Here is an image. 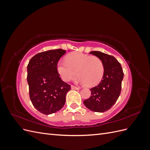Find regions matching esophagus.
Returning a JSON list of instances; mask_svg holds the SVG:
<instances>
[{
    "instance_id": "esophagus-1",
    "label": "esophagus",
    "mask_w": 150,
    "mask_h": 150,
    "mask_svg": "<svg viewBox=\"0 0 150 150\" xmlns=\"http://www.w3.org/2000/svg\"><path fill=\"white\" fill-rule=\"evenodd\" d=\"M71 88H72V89H80V88H79V87H76V86H73V85L71 86Z\"/></svg>"
}]
</instances>
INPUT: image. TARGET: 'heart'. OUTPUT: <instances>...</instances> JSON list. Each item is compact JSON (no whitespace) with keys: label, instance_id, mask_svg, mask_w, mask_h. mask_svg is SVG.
<instances>
[{"label":"heart","instance_id":"obj_1","mask_svg":"<svg viewBox=\"0 0 150 150\" xmlns=\"http://www.w3.org/2000/svg\"><path fill=\"white\" fill-rule=\"evenodd\" d=\"M58 73L63 81H70L78 76L81 83L88 86H96L102 79L104 66L100 58L78 52H72L66 57V62L57 64Z\"/></svg>","mask_w":150,"mask_h":150}]
</instances>
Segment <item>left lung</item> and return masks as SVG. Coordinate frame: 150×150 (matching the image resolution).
<instances>
[{"label": "left lung", "mask_w": 150, "mask_h": 150, "mask_svg": "<svg viewBox=\"0 0 150 150\" xmlns=\"http://www.w3.org/2000/svg\"><path fill=\"white\" fill-rule=\"evenodd\" d=\"M89 53L102 60L104 72L100 83L90 89L91 96L85 99L84 104L93 111L105 112L112 108L120 96L124 76L123 71L120 63L112 56L99 51Z\"/></svg>", "instance_id": "8db88e82"}]
</instances>
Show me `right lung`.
Listing matches in <instances>:
<instances>
[{
    "label": "right lung",
    "mask_w": 150,
    "mask_h": 150,
    "mask_svg": "<svg viewBox=\"0 0 150 150\" xmlns=\"http://www.w3.org/2000/svg\"><path fill=\"white\" fill-rule=\"evenodd\" d=\"M66 52L61 49L35 54L28 65L29 96L34 108L44 115L60 110L71 86L64 82L57 70L59 59Z\"/></svg>",
    "instance_id": "add662e5"
}]
</instances>
